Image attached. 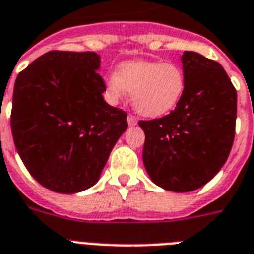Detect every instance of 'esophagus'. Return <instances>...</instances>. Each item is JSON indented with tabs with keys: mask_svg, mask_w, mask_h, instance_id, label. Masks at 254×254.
Masks as SVG:
<instances>
[{
	"mask_svg": "<svg viewBox=\"0 0 254 254\" xmlns=\"http://www.w3.org/2000/svg\"><path fill=\"white\" fill-rule=\"evenodd\" d=\"M127 125H129V127H135V125H137V119H135L133 115H129V116H127Z\"/></svg>",
	"mask_w": 254,
	"mask_h": 254,
	"instance_id": "34e87169",
	"label": "esophagus"
}]
</instances>
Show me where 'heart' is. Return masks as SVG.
<instances>
[{
	"label": "heart",
	"mask_w": 254,
	"mask_h": 254,
	"mask_svg": "<svg viewBox=\"0 0 254 254\" xmlns=\"http://www.w3.org/2000/svg\"><path fill=\"white\" fill-rule=\"evenodd\" d=\"M107 98L112 104L131 92L137 112L146 117H159L171 112L183 98L185 75L179 65L162 61H127L119 73L106 78Z\"/></svg>",
	"instance_id": "obj_1"
}]
</instances>
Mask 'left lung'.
Returning <instances> with one entry per match:
<instances>
[{"mask_svg": "<svg viewBox=\"0 0 254 254\" xmlns=\"http://www.w3.org/2000/svg\"><path fill=\"white\" fill-rule=\"evenodd\" d=\"M183 98L170 115L139 121L143 164L154 184L187 193L207 184L230 155L238 95L219 63L191 51L181 56Z\"/></svg>", "mask_w": 254, "mask_h": 254, "instance_id": "obj_1", "label": "left lung"}]
</instances>
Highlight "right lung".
Wrapping results in <instances>:
<instances>
[{
  "label": "right lung",
  "mask_w": 254,
  "mask_h": 254,
  "mask_svg": "<svg viewBox=\"0 0 254 254\" xmlns=\"http://www.w3.org/2000/svg\"><path fill=\"white\" fill-rule=\"evenodd\" d=\"M100 56L52 51L19 73L11 131L20 159L49 190L74 194L94 187L127 129V113L103 98Z\"/></svg>",
  "instance_id": "add662e5"
}]
</instances>
